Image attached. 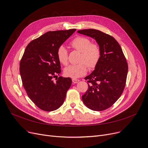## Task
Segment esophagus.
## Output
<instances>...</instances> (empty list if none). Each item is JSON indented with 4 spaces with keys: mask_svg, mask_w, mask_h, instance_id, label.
I'll return each mask as SVG.
<instances>
[{
    "mask_svg": "<svg viewBox=\"0 0 148 148\" xmlns=\"http://www.w3.org/2000/svg\"><path fill=\"white\" fill-rule=\"evenodd\" d=\"M79 79H75V78H73V79H72V82H73V83H74V84L77 83V82H79Z\"/></svg>",
    "mask_w": 148,
    "mask_h": 148,
    "instance_id": "obj_1",
    "label": "esophagus"
}]
</instances>
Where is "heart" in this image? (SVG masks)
I'll use <instances>...</instances> for the list:
<instances>
[{
    "instance_id": "1",
    "label": "heart",
    "mask_w": 148,
    "mask_h": 148,
    "mask_svg": "<svg viewBox=\"0 0 148 148\" xmlns=\"http://www.w3.org/2000/svg\"><path fill=\"white\" fill-rule=\"evenodd\" d=\"M71 45L74 49L81 52L79 59L80 63L66 67L64 72L66 76L73 78L83 76L86 73L88 67L93 69L97 66L101 56V48L97 43H92L89 38L79 36L72 40ZM57 55L61 63L64 66L68 64V52L64 45L58 47Z\"/></svg>"
}]
</instances>
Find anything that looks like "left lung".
<instances>
[{
    "mask_svg": "<svg viewBox=\"0 0 148 148\" xmlns=\"http://www.w3.org/2000/svg\"><path fill=\"white\" fill-rule=\"evenodd\" d=\"M94 38L100 45L101 56L95 70L85 77L88 88L82 96L85 106L94 111L111 107L124 90L128 64L118 42L112 36L95 29L78 30Z\"/></svg>",
    "mask_w": 148,
    "mask_h": 148,
    "instance_id": "obj_1",
    "label": "left lung"
}]
</instances>
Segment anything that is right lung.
Returning a JSON list of instances; mask_svg holds the SVG:
<instances>
[{
    "mask_svg": "<svg viewBox=\"0 0 148 148\" xmlns=\"http://www.w3.org/2000/svg\"><path fill=\"white\" fill-rule=\"evenodd\" d=\"M75 30L48 32L31 41L24 51L20 63L23 85L30 99L43 110L58 109L71 87V78L56 77L62 71L57 52Z\"/></svg>",
    "mask_w": 148,
    "mask_h": 148,
    "instance_id": "1",
    "label": "right lung"
}]
</instances>
